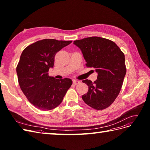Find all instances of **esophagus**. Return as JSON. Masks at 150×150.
Masks as SVG:
<instances>
[{"instance_id":"esophagus-1","label":"esophagus","mask_w":150,"mask_h":150,"mask_svg":"<svg viewBox=\"0 0 150 150\" xmlns=\"http://www.w3.org/2000/svg\"><path fill=\"white\" fill-rule=\"evenodd\" d=\"M72 82H73V84H78L80 83V81H79L76 80V79H74L73 81H72Z\"/></svg>"}]
</instances>
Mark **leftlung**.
Returning a JSON list of instances; mask_svg holds the SVG:
<instances>
[{
	"label": "left lung",
	"mask_w": 150,
	"mask_h": 150,
	"mask_svg": "<svg viewBox=\"0 0 150 150\" xmlns=\"http://www.w3.org/2000/svg\"><path fill=\"white\" fill-rule=\"evenodd\" d=\"M73 44L81 49L86 65L98 73L94 83L83 81L89 89L82 99L95 110L107 108L118 96L123 83L126 72L124 53L114 42L99 37L74 40Z\"/></svg>",
	"instance_id": "obj_1"
}]
</instances>
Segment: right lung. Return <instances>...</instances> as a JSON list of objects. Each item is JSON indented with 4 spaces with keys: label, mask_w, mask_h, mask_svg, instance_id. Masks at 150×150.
I'll return each mask as SVG.
<instances>
[{
    "label": "right lung",
    "mask_w": 150,
    "mask_h": 150,
    "mask_svg": "<svg viewBox=\"0 0 150 150\" xmlns=\"http://www.w3.org/2000/svg\"><path fill=\"white\" fill-rule=\"evenodd\" d=\"M72 42L71 40L43 39L29 45L22 51L16 71L21 90L29 102L40 110L57 107L72 81L49 76L56 54Z\"/></svg>",
    "instance_id": "add662e5"
}]
</instances>
